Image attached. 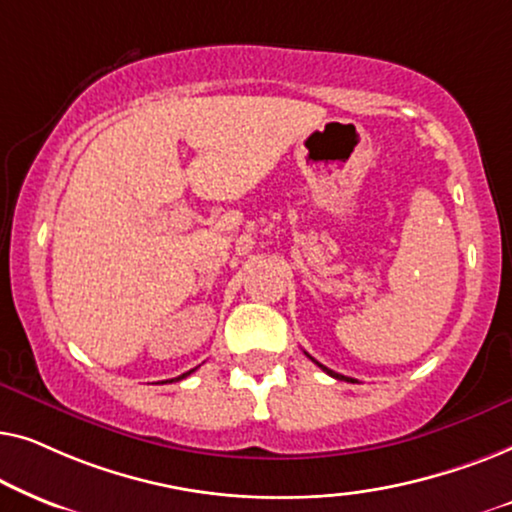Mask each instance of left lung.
<instances>
[{
	"label": "left lung",
	"instance_id": "obj_1",
	"mask_svg": "<svg viewBox=\"0 0 512 512\" xmlns=\"http://www.w3.org/2000/svg\"><path fill=\"white\" fill-rule=\"evenodd\" d=\"M310 359H312V356H310ZM312 361H314V359H312ZM314 363H317V366H319L321 370H326V373H328V375H331V377H335V380H347V382H354V380H352V377H345V375L335 373V370H328L326 366H321V363H319V361H314Z\"/></svg>",
	"mask_w": 512,
	"mask_h": 512
}]
</instances>
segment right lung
<instances>
[{"mask_svg":"<svg viewBox=\"0 0 512 512\" xmlns=\"http://www.w3.org/2000/svg\"><path fill=\"white\" fill-rule=\"evenodd\" d=\"M193 370H195V368H193ZM193 370H188V373H184V375H179V377H174V380H177V382H179V380H184V377H188V375H191V373H193ZM174 380H170V382H174Z\"/></svg>","mask_w":512,"mask_h":512,"instance_id":"1","label":"right lung"}]
</instances>
